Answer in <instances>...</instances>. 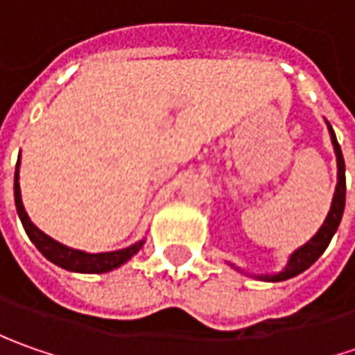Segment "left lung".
Segmentation results:
<instances>
[{
  "instance_id": "8db88e82",
  "label": "left lung",
  "mask_w": 355,
  "mask_h": 355,
  "mask_svg": "<svg viewBox=\"0 0 355 355\" xmlns=\"http://www.w3.org/2000/svg\"><path fill=\"white\" fill-rule=\"evenodd\" d=\"M328 130H330V136H332L336 159H338V184H336L334 199H332L330 213H328L326 221L318 229V233L310 239L306 245H302L300 249H296L291 254V259H288V263L284 266V270H280L279 275H263V277H257V279L268 280V282H280V280L293 279L296 275H300L302 270H306L308 266L314 265L318 261V257L326 251V247L330 245L334 233L338 231V225H340L342 215H344V205H346V166H344V156H342L340 144L336 140L334 130H332L330 124H328Z\"/></svg>"
}]
</instances>
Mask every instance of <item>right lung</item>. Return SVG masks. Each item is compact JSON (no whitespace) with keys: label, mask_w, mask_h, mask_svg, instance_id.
I'll return each mask as SVG.
<instances>
[{"label":"right lung","mask_w":355,"mask_h":355,"mask_svg":"<svg viewBox=\"0 0 355 355\" xmlns=\"http://www.w3.org/2000/svg\"><path fill=\"white\" fill-rule=\"evenodd\" d=\"M13 191H15V207H17V213H19L21 223L25 227V233L33 241L35 247L43 252L45 259H49L51 263H55V265L61 266V268L73 270V272H108V270H114L120 265H124L126 261H130L136 252L142 249L144 241H138V243L130 245V247L122 249V251L90 254V252L76 251V249H71V247H64L61 243H57L55 239L45 235L41 229H37L31 223L29 215H27L25 207H23L19 189V159H17V166H15Z\"/></svg>","instance_id":"obj_1"}]
</instances>
